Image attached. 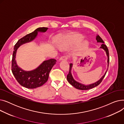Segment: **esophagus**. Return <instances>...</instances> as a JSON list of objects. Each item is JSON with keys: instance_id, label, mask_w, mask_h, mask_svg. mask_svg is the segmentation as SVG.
Listing matches in <instances>:
<instances>
[{"instance_id": "obj_1", "label": "esophagus", "mask_w": 124, "mask_h": 124, "mask_svg": "<svg viewBox=\"0 0 124 124\" xmlns=\"http://www.w3.org/2000/svg\"><path fill=\"white\" fill-rule=\"evenodd\" d=\"M67 59L68 58H67V57L66 56H62L60 58L59 60L60 61H61V60H67Z\"/></svg>"}]
</instances>
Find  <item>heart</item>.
<instances>
[{
    "mask_svg": "<svg viewBox=\"0 0 124 124\" xmlns=\"http://www.w3.org/2000/svg\"><path fill=\"white\" fill-rule=\"evenodd\" d=\"M84 37L79 34H75L72 35L67 36L61 43L63 47H69L80 43L84 39ZM88 46V43L86 41L82 42L81 45V48H86Z\"/></svg>",
    "mask_w": 124,
    "mask_h": 124,
    "instance_id": "b5f03b06",
    "label": "heart"
}]
</instances>
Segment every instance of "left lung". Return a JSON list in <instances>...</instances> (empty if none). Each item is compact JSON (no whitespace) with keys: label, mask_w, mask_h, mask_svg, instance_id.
Listing matches in <instances>:
<instances>
[{"label":"left lung","mask_w":124,"mask_h":124,"mask_svg":"<svg viewBox=\"0 0 124 124\" xmlns=\"http://www.w3.org/2000/svg\"><path fill=\"white\" fill-rule=\"evenodd\" d=\"M96 40L97 41V43H102V44L101 45L100 48L105 51V52H106V55L108 57V59H107L108 68H107V70H106L105 74H104L102 76V77L99 80H97V81H96V82H95L93 83L88 84V85H86V84H83V83H81L78 82L74 79V78H73V77L72 76V72H71V70H72V67H73V64L70 63V64L69 72L68 74L67 75V81H68V82L71 84V85L73 86V87H74L75 88H76L77 89L85 90H88V89H92L93 88H94V87L97 86V85H99V84L101 83V82L102 81L103 78H104V77L105 76L106 74L107 71H108V63H109V53H108V49L107 47L106 46V45L104 44V42L102 40V39L99 35H96Z\"/></svg>","instance_id":"obj_1"}]
</instances>
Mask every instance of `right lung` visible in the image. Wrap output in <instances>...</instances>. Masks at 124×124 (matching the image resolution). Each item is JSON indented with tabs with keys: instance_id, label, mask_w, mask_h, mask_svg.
<instances>
[{
	"instance_id": "add662e5",
	"label": "right lung",
	"mask_w": 124,
	"mask_h": 124,
	"mask_svg": "<svg viewBox=\"0 0 124 124\" xmlns=\"http://www.w3.org/2000/svg\"><path fill=\"white\" fill-rule=\"evenodd\" d=\"M48 28H39L33 32L27 35L17 41L14 47L12 59L11 70L13 75L21 85L29 89H34L43 85L48 79L49 73L52 67L56 64V60L51 59L44 61L36 68L25 71L19 67L16 60L18 48L23 44L31 42L35 40L38 35V32H45Z\"/></svg>"
}]
</instances>
